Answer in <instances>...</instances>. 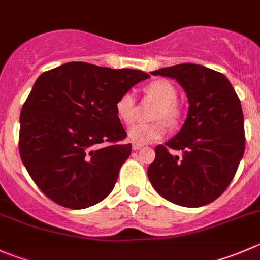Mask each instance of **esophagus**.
Returning <instances> with one entry per match:
<instances>
[{"mask_svg": "<svg viewBox=\"0 0 260 260\" xmlns=\"http://www.w3.org/2000/svg\"><path fill=\"white\" fill-rule=\"evenodd\" d=\"M132 148H133V151H138V150H141V148H142V145H137V143H133Z\"/></svg>", "mask_w": 260, "mask_h": 260, "instance_id": "1", "label": "esophagus"}]
</instances>
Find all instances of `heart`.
Here are the masks:
<instances>
[{"label": "heart", "mask_w": 260, "mask_h": 260, "mask_svg": "<svg viewBox=\"0 0 260 260\" xmlns=\"http://www.w3.org/2000/svg\"><path fill=\"white\" fill-rule=\"evenodd\" d=\"M146 94L157 100L158 105L153 112L152 118L157 119L152 123H138L128 131L131 142L137 145H147L160 140L166 132L165 123L175 125L181 117V109L176 98L175 86L168 80H155L150 82L145 89ZM136 96L132 91H127L119 96L115 103V114L123 124H132L136 119Z\"/></svg>", "instance_id": "b5f03b06"}]
</instances>
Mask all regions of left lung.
Returning a JSON list of instances; mask_svg holds the SVG:
<instances>
[{"label":"left lung","mask_w":260,"mask_h":260,"mask_svg":"<svg viewBox=\"0 0 260 260\" xmlns=\"http://www.w3.org/2000/svg\"><path fill=\"white\" fill-rule=\"evenodd\" d=\"M175 79L189 110L181 129L156 146L147 175L160 196L183 207H202L218 198L233 180L245 151L240 100L225 75L194 63L152 71ZM170 149L183 152L181 158Z\"/></svg>","instance_id":"left-lung-1"}]
</instances>
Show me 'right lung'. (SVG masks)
Segmentation results:
<instances>
[{"label": "right lung", "mask_w": 260, "mask_h": 260, "mask_svg": "<svg viewBox=\"0 0 260 260\" xmlns=\"http://www.w3.org/2000/svg\"><path fill=\"white\" fill-rule=\"evenodd\" d=\"M150 77L69 62L43 72L20 114L19 151L38 188L57 205L82 210L113 190L132 145L115 114L119 96Z\"/></svg>", "instance_id": "obj_1"}]
</instances>
